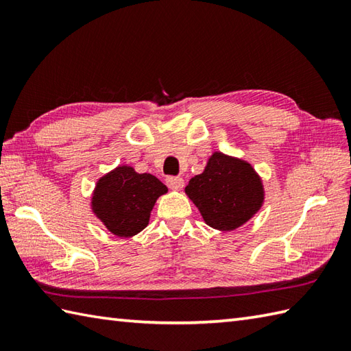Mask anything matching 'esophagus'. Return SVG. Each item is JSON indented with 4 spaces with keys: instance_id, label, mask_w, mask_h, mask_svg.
<instances>
[{
    "instance_id": "esophagus-1",
    "label": "esophagus",
    "mask_w": 351,
    "mask_h": 351,
    "mask_svg": "<svg viewBox=\"0 0 351 351\" xmlns=\"http://www.w3.org/2000/svg\"><path fill=\"white\" fill-rule=\"evenodd\" d=\"M166 182L167 187L171 190H181L184 187V180L181 176H169Z\"/></svg>"
}]
</instances>
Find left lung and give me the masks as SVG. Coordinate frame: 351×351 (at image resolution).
Segmentation results:
<instances>
[{
  "label": "left lung",
  "instance_id": "1",
  "mask_svg": "<svg viewBox=\"0 0 351 351\" xmlns=\"http://www.w3.org/2000/svg\"><path fill=\"white\" fill-rule=\"evenodd\" d=\"M185 193L206 225L220 230L241 226L264 200L263 184L250 164L220 152L213 154L202 173L191 178Z\"/></svg>",
  "mask_w": 351,
  "mask_h": 351
}]
</instances>
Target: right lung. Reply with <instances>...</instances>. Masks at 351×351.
<instances>
[{
  "mask_svg": "<svg viewBox=\"0 0 351 351\" xmlns=\"http://www.w3.org/2000/svg\"><path fill=\"white\" fill-rule=\"evenodd\" d=\"M167 187L151 173H137L130 166L117 167L96 184L93 213L117 237H132L143 230L151 211Z\"/></svg>",
  "mask_w": 351,
  "mask_h": 351,
  "instance_id": "add662e5",
  "label": "right lung"
}]
</instances>
